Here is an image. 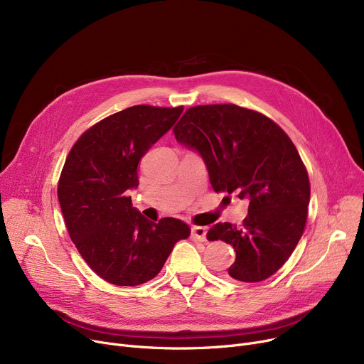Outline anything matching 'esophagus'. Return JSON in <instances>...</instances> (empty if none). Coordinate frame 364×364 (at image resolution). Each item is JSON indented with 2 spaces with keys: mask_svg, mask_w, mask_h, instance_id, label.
I'll return each mask as SVG.
<instances>
[{
  "mask_svg": "<svg viewBox=\"0 0 364 364\" xmlns=\"http://www.w3.org/2000/svg\"><path fill=\"white\" fill-rule=\"evenodd\" d=\"M192 236H193V239H198V240L203 242L206 239V227L193 225L192 227Z\"/></svg>",
  "mask_w": 364,
  "mask_h": 364,
  "instance_id": "esophagus-1",
  "label": "esophagus"
}]
</instances>
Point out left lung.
Instances as JSON below:
<instances>
[{"instance_id":"8db88e82","label":"left lung","mask_w":364,"mask_h":364,"mask_svg":"<svg viewBox=\"0 0 364 364\" xmlns=\"http://www.w3.org/2000/svg\"><path fill=\"white\" fill-rule=\"evenodd\" d=\"M174 134L199 153L215 192L250 200L242 227L217 223L206 235L235 247L228 279L273 276L296 247L310 203L309 174L292 140L264 114L236 105L190 107Z\"/></svg>"}]
</instances>
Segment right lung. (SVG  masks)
I'll use <instances>...</instances> for the list:
<instances>
[{
    "mask_svg": "<svg viewBox=\"0 0 364 364\" xmlns=\"http://www.w3.org/2000/svg\"><path fill=\"white\" fill-rule=\"evenodd\" d=\"M183 113L132 106L87 129L66 158L57 187L69 236L90 269L117 286H137L162 270L190 228L177 218L151 223L131 203L139 164Z\"/></svg>",
    "mask_w": 364,
    "mask_h": 364,
    "instance_id": "right-lung-1",
    "label": "right lung"
}]
</instances>
